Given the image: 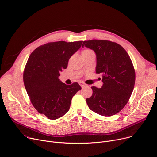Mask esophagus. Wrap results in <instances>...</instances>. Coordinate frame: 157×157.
I'll return each instance as SVG.
<instances>
[{
  "label": "esophagus",
  "instance_id": "34e87169",
  "mask_svg": "<svg viewBox=\"0 0 157 157\" xmlns=\"http://www.w3.org/2000/svg\"><path fill=\"white\" fill-rule=\"evenodd\" d=\"M79 85H80V86H81V87H82V88L88 86L86 84H85V83H83V82H80V83H79Z\"/></svg>",
  "mask_w": 157,
  "mask_h": 157
}]
</instances>
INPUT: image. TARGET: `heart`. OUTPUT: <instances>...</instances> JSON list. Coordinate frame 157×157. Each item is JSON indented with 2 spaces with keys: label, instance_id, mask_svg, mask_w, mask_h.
I'll use <instances>...</instances> for the list:
<instances>
[{
  "label": "heart",
  "instance_id": "heart-1",
  "mask_svg": "<svg viewBox=\"0 0 157 157\" xmlns=\"http://www.w3.org/2000/svg\"><path fill=\"white\" fill-rule=\"evenodd\" d=\"M93 52L92 51L90 50V49H85L82 51V54H85V53H88V52Z\"/></svg>",
  "mask_w": 157,
  "mask_h": 157
}]
</instances>
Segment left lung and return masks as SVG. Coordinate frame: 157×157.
<instances>
[{
	"label": "left lung",
	"mask_w": 157,
	"mask_h": 157,
	"mask_svg": "<svg viewBox=\"0 0 157 157\" xmlns=\"http://www.w3.org/2000/svg\"><path fill=\"white\" fill-rule=\"evenodd\" d=\"M84 46L96 54V73L102 74L103 85L92 86V96L86 99L90 110L103 116L119 112L130 98L135 82V72L126 50L119 44L104 40L84 41Z\"/></svg>",
	"instance_id": "1"
}]
</instances>
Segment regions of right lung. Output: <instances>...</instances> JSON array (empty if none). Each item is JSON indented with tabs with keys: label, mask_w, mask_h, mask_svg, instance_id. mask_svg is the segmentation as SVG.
Masks as SVG:
<instances>
[{
	"label": "right lung",
	"mask_w": 157,
	"mask_h": 157,
	"mask_svg": "<svg viewBox=\"0 0 157 157\" xmlns=\"http://www.w3.org/2000/svg\"><path fill=\"white\" fill-rule=\"evenodd\" d=\"M82 43L45 44L33 51L27 62L23 76L27 93L36 110L49 119H57L69 111L72 97L81 89L78 83L67 85L58 77Z\"/></svg>",
	"instance_id": "obj_1"
}]
</instances>
